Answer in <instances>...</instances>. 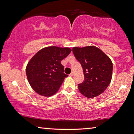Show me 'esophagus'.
Listing matches in <instances>:
<instances>
[{"mask_svg":"<svg viewBox=\"0 0 134 134\" xmlns=\"http://www.w3.org/2000/svg\"><path fill=\"white\" fill-rule=\"evenodd\" d=\"M74 72H72L70 75H69V76H74Z\"/></svg>","mask_w":134,"mask_h":134,"instance_id":"esophagus-1","label":"esophagus"}]
</instances>
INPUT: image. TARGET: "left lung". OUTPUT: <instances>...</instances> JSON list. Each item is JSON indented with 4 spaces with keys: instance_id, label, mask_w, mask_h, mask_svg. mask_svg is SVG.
Instances as JSON below:
<instances>
[{
    "instance_id": "left-lung-1",
    "label": "left lung",
    "mask_w": 134,
    "mask_h": 134,
    "mask_svg": "<svg viewBox=\"0 0 134 134\" xmlns=\"http://www.w3.org/2000/svg\"><path fill=\"white\" fill-rule=\"evenodd\" d=\"M75 57L81 64L85 80L78 84L80 92L88 98L99 96L111 82L113 64L109 57L94 46L74 47Z\"/></svg>"
}]
</instances>
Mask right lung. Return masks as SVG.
<instances>
[{
  "mask_svg": "<svg viewBox=\"0 0 134 134\" xmlns=\"http://www.w3.org/2000/svg\"><path fill=\"white\" fill-rule=\"evenodd\" d=\"M69 48L48 46L38 51L28 62L26 75L34 90L41 96L49 97L56 93L67 75L60 61L71 52Z\"/></svg>",
  "mask_w": 134,
  "mask_h": 134,
  "instance_id": "obj_1",
  "label": "right lung"
}]
</instances>
